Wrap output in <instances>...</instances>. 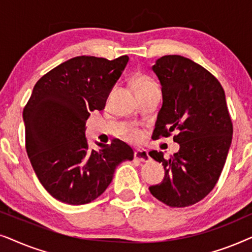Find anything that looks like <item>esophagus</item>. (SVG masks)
I'll use <instances>...</instances> for the list:
<instances>
[{
  "label": "esophagus",
  "mask_w": 252,
  "mask_h": 252,
  "mask_svg": "<svg viewBox=\"0 0 252 252\" xmlns=\"http://www.w3.org/2000/svg\"><path fill=\"white\" fill-rule=\"evenodd\" d=\"M134 159L137 161H142V163H147V161H149L151 158L147 150H136L135 153H134Z\"/></svg>",
  "instance_id": "esophagus-1"
}]
</instances>
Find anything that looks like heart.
I'll use <instances>...</instances> for the list:
<instances>
[{"label": "heart", "instance_id": "obj_1", "mask_svg": "<svg viewBox=\"0 0 252 252\" xmlns=\"http://www.w3.org/2000/svg\"><path fill=\"white\" fill-rule=\"evenodd\" d=\"M154 85H155V82L151 80L149 77H147V75H144V74H137L133 80L134 91H137V89H142L146 87H150V86H154ZM127 137H128L129 140H139L141 137V134H140V132H137V130L130 129L129 132L127 133Z\"/></svg>", "mask_w": 252, "mask_h": 252}]
</instances>
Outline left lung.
Returning <instances> with one entry per match:
<instances>
[{
	"instance_id": "obj_1",
	"label": "left lung",
	"mask_w": 252,
	"mask_h": 252,
	"mask_svg": "<svg viewBox=\"0 0 252 252\" xmlns=\"http://www.w3.org/2000/svg\"><path fill=\"white\" fill-rule=\"evenodd\" d=\"M151 68L163 95L154 136L175 132L173 140L180 149L170 158H164L161 151H150V157L164 166L165 175L149 190L171 208H185L215 188L232 143V120L221 85L201 65L167 55Z\"/></svg>"
}]
</instances>
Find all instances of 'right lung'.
Returning a JSON list of instances; mask_svg holds the SVG:
<instances>
[{
    "label": "right lung",
    "instance_id": "add662e5",
    "mask_svg": "<svg viewBox=\"0 0 252 252\" xmlns=\"http://www.w3.org/2000/svg\"><path fill=\"white\" fill-rule=\"evenodd\" d=\"M128 56L113 61L94 56L71 58L44 74L34 86L23 112L26 151L41 185L60 202L87 204L111 184L117 166L132 160V148L122 141L96 143L85 137L86 120L105 108Z\"/></svg>",
    "mask_w": 252,
    "mask_h": 252
}]
</instances>
